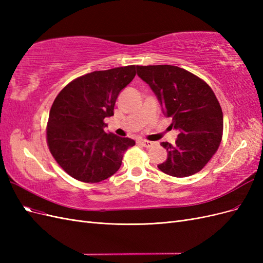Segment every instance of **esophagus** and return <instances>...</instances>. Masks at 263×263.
I'll list each match as a JSON object with an SVG mask.
<instances>
[{"label":"esophagus","mask_w":263,"mask_h":263,"mask_svg":"<svg viewBox=\"0 0 263 263\" xmlns=\"http://www.w3.org/2000/svg\"><path fill=\"white\" fill-rule=\"evenodd\" d=\"M139 144H140V145H142L144 147H147V148H150V147H153V146L155 145L153 141L146 140V139H141V140H139Z\"/></svg>","instance_id":"34e87169"}]
</instances>
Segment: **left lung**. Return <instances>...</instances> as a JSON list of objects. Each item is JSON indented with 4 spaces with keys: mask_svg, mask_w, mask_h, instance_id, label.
Returning a JSON list of instances; mask_svg holds the SVG:
<instances>
[{
    "mask_svg": "<svg viewBox=\"0 0 263 263\" xmlns=\"http://www.w3.org/2000/svg\"><path fill=\"white\" fill-rule=\"evenodd\" d=\"M137 74L155 92L174 128L176 144L161 142L168 159L163 173L185 178L200 172L216 153L222 137V110L211 86L185 69L169 65L137 66Z\"/></svg>",
    "mask_w": 263,
    "mask_h": 263,
    "instance_id": "1",
    "label": "left lung"
}]
</instances>
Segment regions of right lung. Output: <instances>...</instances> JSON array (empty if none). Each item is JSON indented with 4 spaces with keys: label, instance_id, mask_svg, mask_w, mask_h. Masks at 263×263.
<instances>
[{
    "label": "right lung",
    "instance_id": "right-lung-1",
    "mask_svg": "<svg viewBox=\"0 0 263 263\" xmlns=\"http://www.w3.org/2000/svg\"><path fill=\"white\" fill-rule=\"evenodd\" d=\"M136 76V66L94 71L68 83L54 99L47 123V145L70 177L98 183L121 168L130 138L105 133L116 99Z\"/></svg>",
    "mask_w": 263,
    "mask_h": 263
}]
</instances>
